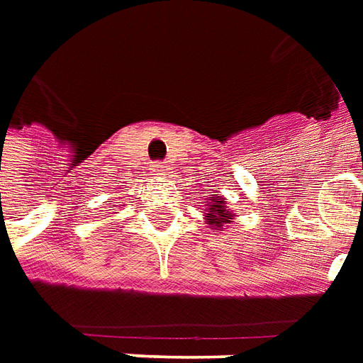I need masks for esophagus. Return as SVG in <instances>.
I'll return each mask as SVG.
<instances>
[{"label": "esophagus", "mask_w": 363, "mask_h": 363, "mask_svg": "<svg viewBox=\"0 0 363 363\" xmlns=\"http://www.w3.org/2000/svg\"><path fill=\"white\" fill-rule=\"evenodd\" d=\"M152 172L155 176H164L165 172H167V165H165V162H153Z\"/></svg>", "instance_id": "1"}]
</instances>
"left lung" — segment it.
<instances>
[{"instance_id":"obj_1","label":"left lung","mask_w":363,"mask_h":363,"mask_svg":"<svg viewBox=\"0 0 363 363\" xmlns=\"http://www.w3.org/2000/svg\"><path fill=\"white\" fill-rule=\"evenodd\" d=\"M206 211H208V216H206V218H208V221H210L211 228H216V230H218V228L223 230V225H225V223H230V220H232V213L225 210V206H223L221 198L220 196H216V194H213V198H211L210 208H208Z\"/></svg>"}]
</instances>
